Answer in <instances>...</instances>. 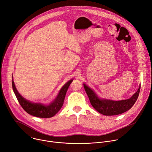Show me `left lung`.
<instances>
[{
	"instance_id": "left-lung-1",
	"label": "left lung",
	"mask_w": 152,
	"mask_h": 152,
	"mask_svg": "<svg viewBox=\"0 0 152 152\" xmlns=\"http://www.w3.org/2000/svg\"><path fill=\"white\" fill-rule=\"evenodd\" d=\"M83 86L93 107L99 113L104 115H118L131 109L138 97L141 88V86H140L138 91L129 99L120 101H113L110 100L100 99L88 86L85 84H83Z\"/></svg>"
}]
</instances>
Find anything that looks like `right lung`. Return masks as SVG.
<instances>
[{
    "instance_id": "right-lung-1",
    "label": "right lung",
    "mask_w": 152,
    "mask_h": 152,
    "mask_svg": "<svg viewBox=\"0 0 152 152\" xmlns=\"http://www.w3.org/2000/svg\"><path fill=\"white\" fill-rule=\"evenodd\" d=\"M72 81L73 80H70L65 84L60 90L56 99L52 103L46 106L41 103H32L26 100L17 91L13 80H12V85L20 104L27 113L39 118H50L54 116L62 107L67 91Z\"/></svg>"
}]
</instances>
